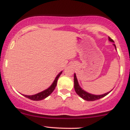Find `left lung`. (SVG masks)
<instances>
[{
    "label": "left lung",
    "mask_w": 130,
    "mask_h": 130,
    "mask_svg": "<svg viewBox=\"0 0 130 130\" xmlns=\"http://www.w3.org/2000/svg\"><path fill=\"white\" fill-rule=\"evenodd\" d=\"M109 40L112 41V42H114V40L112 39V38H110L109 37ZM114 45L115 46V47L116 48V45H115L114 44ZM74 90H75L76 93L79 95V96H80L82 98H83V99L86 101H95L96 100H99L100 99V98L105 96L106 95H108V94L109 93H110V92H111V91H110L109 92H108V93L103 94V95H92V94L87 93V92H86V91L83 90V89L80 87V86H79L78 82H77L76 76L75 74H74Z\"/></svg>",
    "instance_id": "1"
}]
</instances>
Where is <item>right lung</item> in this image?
I'll return each instance as SVG.
<instances>
[{
    "mask_svg": "<svg viewBox=\"0 0 130 130\" xmlns=\"http://www.w3.org/2000/svg\"><path fill=\"white\" fill-rule=\"evenodd\" d=\"M62 72H60V73L57 76V77H56V79H55L54 81L53 84H52L51 86L48 88V89H46V90L43 91V92H40V93L35 94V95H23L24 96H26V98H29V99H30L34 101L41 100L44 99V98L47 97V96H48L50 95H51V94L52 93V92L54 90L55 88H56L57 86V82L58 79H59V77L60 76V74H62Z\"/></svg>",
    "mask_w": 130,
    "mask_h": 130,
    "instance_id": "1",
    "label": "right lung"
}]
</instances>
